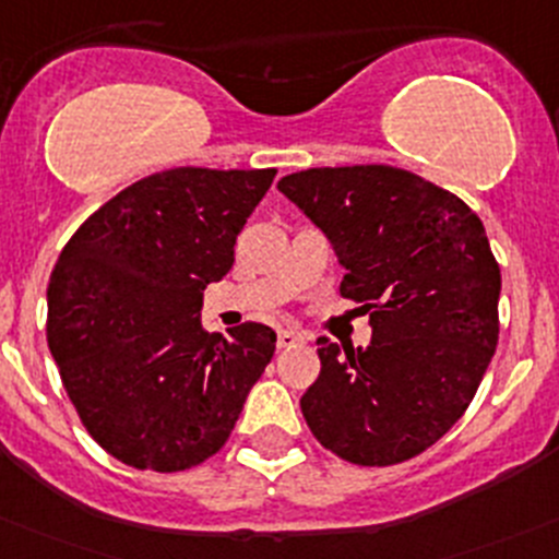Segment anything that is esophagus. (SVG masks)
<instances>
[{
  "instance_id": "34e87169",
  "label": "esophagus",
  "mask_w": 559,
  "mask_h": 559,
  "mask_svg": "<svg viewBox=\"0 0 559 559\" xmlns=\"http://www.w3.org/2000/svg\"><path fill=\"white\" fill-rule=\"evenodd\" d=\"M305 343V334L296 332V329H280L276 332V348H294V345Z\"/></svg>"
}]
</instances>
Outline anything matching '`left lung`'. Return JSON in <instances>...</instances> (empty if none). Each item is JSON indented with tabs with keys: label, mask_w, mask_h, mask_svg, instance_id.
Here are the masks:
<instances>
[{
	"label": "left lung",
	"mask_w": 559,
	"mask_h": 559,
	"mask_svg": "<svg viewBox=\"0 0 559 559\" xmlns=\"http://www.w3.org/2000/svg\"><path fill=\"white\" fill-rule=\"evenodd\" d=\"M280 191L334 243L343 299L370 312L368 348L318 340L301 397L312 436L356 466L425 453L469 408L499 340V263L453 191L390 164L312 167Z\"/></svg>",
	"instance_id": "left-lung-1"
}]
</instances>
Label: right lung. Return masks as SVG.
<instances>
[{
  "label": "right lung",
  "mask_w": 559,
  "mask_h": 559,
  "mask_svg": "<svg viewBox=\"0 0 559 559\" xmlns=\"http://www.w3.org/2000/svg\"><path fill=\"white\" fill-rule=\"evenodd\" d=\"M274 175L162 169L111 197L62 247L46 337L79 419L111 459L183 472L230 439L276 334L254 321L209 334L200 310Z\"/></svg>",
  "instance_id": "add662e5"
}]
</instances>
